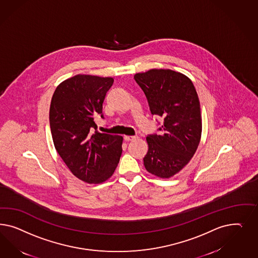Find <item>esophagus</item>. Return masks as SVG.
<instances>
[{
	"instance_id": "1",
	"label": "esophagus",
	"mask_w": 258,
	"mask_h": 258,
	"mask_svg": "<svg viewBox=\"0 0 258 258\" xmlns=\"http://www.w3.org/2000/svg\"><path fill=\"white\" fill-rule=\"evenodd\" d=\"M137 138V136H128V135H125L124 136V139L125 141H133L135 140Z\"/></svg>"
}]
</instances>
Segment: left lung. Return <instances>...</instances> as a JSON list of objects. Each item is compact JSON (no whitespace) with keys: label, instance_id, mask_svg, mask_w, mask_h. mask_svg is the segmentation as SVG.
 Here are the masks:
<instances>
[{"label":"left lung","instance_id":"1","mask_svg":"<svg viewBox=\"0 0 258 258\" xmlns=\"http://www.w3.org/2000/svg\"><path fill=\"white\" fill-rule=\"evenodd\" d=\"M134 79L146 94L152 115L164 118L160 134L147 137L146 169L160 178H170L194 156L202 136L201 106L195 87L178 72L152 69Z\"/></svg>","mask_w":258,"mask_h":258}]
</instances>
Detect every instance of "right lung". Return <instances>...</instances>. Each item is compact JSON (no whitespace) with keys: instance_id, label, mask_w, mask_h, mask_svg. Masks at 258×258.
Here are the masks:
<instances>
[{"instance_id":"add662e5","label":"right lung","mask_w":258,"mask_h":258,"mask_svg":"<svg viewBox=\"0 0 258 258\" xmlns=\"http://www.w3.org/2000/svg\"><path fill=\"white\" fill-rule=\"evenodd\" d=\"M112 84V78L78 75L56 87L50 105L55 149L71 172L88 183L110 178L122 154L123 137L98 133L94 120L97 114L104 118L103 102Z\"/></svg>"}]
</instances>
